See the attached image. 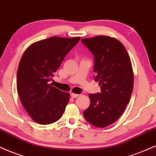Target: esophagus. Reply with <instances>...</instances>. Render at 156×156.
<instances>
[{
    "label": "esophagus",
    "mask_w": 156,
    "mask_h": 156,
    "mask_svg": "<svg viewBox=\"0 0 156 156\" xmlns=\"http://www.w3.org/2000/svg\"><path fill=\"white\" fill-rule=\"evenodd\" d=\"M70 96H71L72 98H77L79 95L76 94H73V93H71V94H70Z\"/></svg>",
    "instance_id": "1"
}]
</instances>
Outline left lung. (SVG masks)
<instances>
[{
    "label": "left lung",
    "mask_w": 156,
    "mask_h": 156,
    "mask_svg": "<svg viewBox=\"0 0 156 156\" xmlns=\"http://www.w3.org/2000/svg\"><path fill=\"white\" fill-rule=\"evenodd\" d=\"M81 42L94 55V78L101 91L89 94L90 106L83 116L95 127H106L121 117L130 99L134 85L131 60L125 46L113 37L100 35Z\"/></svg>",
    "instance_id": "left-lung-1"
}]
</instances>
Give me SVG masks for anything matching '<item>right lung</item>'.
<instances>
[{
    "instance_id": "right-lung-1",
    "label": "right lung",
    "mask_w": 156,
    "mask_h": 156,
    "mask_svg": "<svg viewBox=\"0 0 156 156\" xmlns=\"http://www.w3.org/2000/svg\"><path fill=\"white\" fill-rule=\"evenodd\" d=\"M80 39L51 37L33 43L21 57L17 70V91L26 111L37 123L52 124L63 114L70 95L50 82Z\"/></svg>"
}]
</instances>
